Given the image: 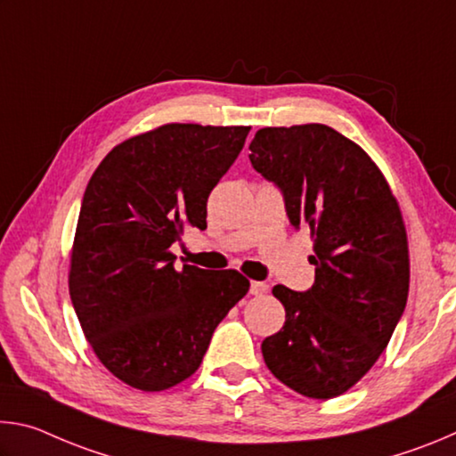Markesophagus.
Wrapping results in <instances>:
<instances>
[{
    "instance_id": "esophagus-1",
    "label": "esophagus",
    "mask_w": 456,
    "mask_h": 456,
    "mask_svg": "<svg viewBox=\"0 0 456 456\" xmlns=\"http://www.w3.org/2000/svg\"><path fill=\"white\" fill-rule=\"evenodd\" d=\"M265 291H267V283H264V281H251V288H249L251 296H264Z\"/></svg>"
}]
</instances>
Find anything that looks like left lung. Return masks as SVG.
<instances>
[{
	"label": "left lung",
	"mask_w": 456,
	"mask_h": 456,
	"mask_svg": "<svg viewBox=\"0 0 456 456\" xmlns=\"http://www.w3.org/2000/svg\"><path fill=\"white\" fill-rule=\"evenodd\" d=\"M249 160L281 191L296 229H310L315 281L275 285L285 323L261 344L297 395H344L388 346L406 307L411 264L400 207L374 160L326 125L261 128Z\"/></svg>",
	"instance_id": "left-lung-1"
}]
</instances>
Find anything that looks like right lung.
Returning a JSON list of instances; mask_svg holds the SVG:
<instances>
[{"label":"right lung","mask_w":456,"mask_h":456,"mask_svg":"<svg viewBox=\"0 0 456 456\" xmlns=\"http://www.w3.org/2000/svg\"><path fill=\"white\" fill-rule=\"evenodd\" d=\"M249 130L165 125L114 146L92 175L68 285L92 350L133 388L160 392L195 374L249 291L235 269H176L171 253L184 227L207 229V199Z\"/></svg>","instance_id":"add662e5"}]
</instances>
